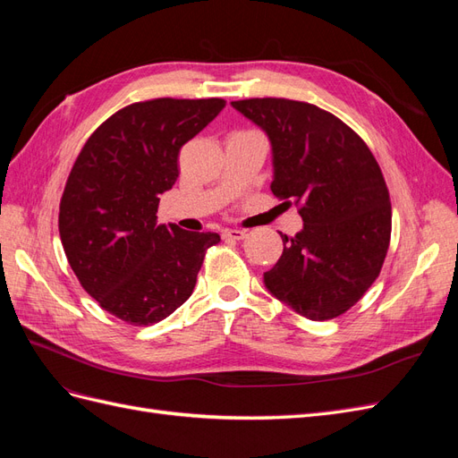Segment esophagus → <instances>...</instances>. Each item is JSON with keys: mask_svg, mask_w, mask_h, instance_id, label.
Wrapping results in <instances>:
<instances>
[{"mask_svg": "<svg viewBox=\"0 0 458 458\" xmlns=\"http://www.w3.org/2000/svg\"><path fill=\"white\" fill-rule=\"evenodd\" d=\"M224 239H225V241H242V239H246V231H241V229H225V231H224Z\"/></svg>", "mask_w": 458, "mask_h": 458, "instance_id": "esophagus-1", "label": "esophagus"}]
</instances>
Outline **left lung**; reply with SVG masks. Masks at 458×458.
<instances>
[{"instance_id":"left-lung-1","label":"left lung","mask_w":458,"mask_h":458,"mask_svg":"<svg viewBox=\"0 0 458 458\" xmlns=\"http://www.w3.org/2000/svg\"><path fill=\"white\" fill-rule=\"evenodd\" d=\"M267 133L271 191L298 206L303 229L283 239L263 273L269 293L311 321L348 311L377 281L390 246L392 204L377 158L348 123L303 101H233Z\"/></svg>"}]
</instances>
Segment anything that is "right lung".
I'll use <instances>...</instances> for the list:
<instances>
[{
  "label": "right lung",
  "instance_id": "right-lung-1",
  "mask_svg": "<svg viewBox=\"0 0 458 458\" xmlns=\"http://www.w3.org/2000/svg\"><path fill=\"white\" fill-rule=\"evenodd\" d=\"M224 106L217 97L123 106L89 135L68 174L59 206L66 259L86 293L123 323L172 315L219 242L217 233L162 225L157 212L179 177V150Z\"/></svg>",
  "mask_w": 458,
  "mask_h": 458
}]
</instances>
